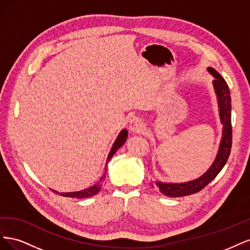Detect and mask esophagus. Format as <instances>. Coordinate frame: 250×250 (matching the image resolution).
Wrapping results in <instances>:
<instances>
[{"instance_id":"1","label":"esophagus","mask_w":250,"mask_h":250,"mask_svg":"<svg viewBox=\"0 0 250 250\" xmlns=\"http://www.w3.org/2000/svg\"><path fill=\"white\" fill-rule=\"evenodd\" d=\"M129 130L132 133H143L145 130V125L139 119H133L129 123Z\"/></svg>"}]
</instances>
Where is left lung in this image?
<instances>
[{"label":"left lung","mask_w":250,"mask_h":250,"mask_svg":"<svg viewBox=\"0 0 250 250\" xmlns=\"http://www.w3.org/2000/svg\"><path fill=\"white\" fill-rule=\"evenodd\" d=\"M208 71L210 75H213V77H215V80L213 81V86L217 96L219 117H220V121L223 125L222 139L220 142V146H219L218 154L209 169L197 179L183 184H167L156 181L155 186L160 188V192L166 196H169V197H181V196L192 195L201 191L223 169L230 154L232 141L230 92L228 83L221 77L220 74L213 69V67H208ZM154 185H152V187Z\"/></svg>","instance_id":"8db88e82"}]
</instances>
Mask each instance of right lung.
I'll list each match as a JSON object with an SVG mask.
<instances>
[{"instance_id":"1","label":"right lung","mask_w":250,"mask_h":250,"mask_svg":"<svg viewBox=\"0 0 250 250\" xmlns=\"http://www.w3.org/2000/svg\"><path fill=\"white\" fill-rule=\"evenodd\" d=\"M127 137H128V132H127L126 129H123L122 131L119 133L118 138H117L116 142L113 143L112 148H111L110 152H109V154L107 156V161H106V165H105V171L103 173V175L101 176V178L99 179V181H98L96 185H94L93 187H90V188H86V190H83V191L70 192V193H62V196H64V197H72V198H86V197H92V196L96 195L98 192H99L101 190L103 184H104L105 178H106V172H107V164H108V162L110 161V158L113 156V154L117 152L118 149L121 146L124 145ZM53 192L58 193L56 191H53Z\"/></svg>"}]
</instances>
